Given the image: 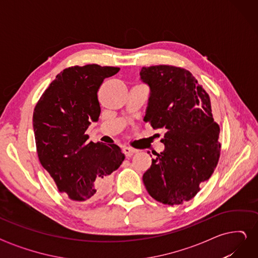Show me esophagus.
<instances>
[{"label": "esophagus", "mask_w": 258, "mask_h": 258, "mask_svg": "<svg viewBox=\"0 0 258 258\" xmlns=\"http://www.w3.org/2000/svg\"><path fill=\"white\" fill-rule=\"evenodd\" d=\"M122 152H123L124 155H126V157H130V156H132V155L137 153L135 148H131V147H128V146H124L122 148Z\"/></svg>", "instance_id": "1"}]
</instances>
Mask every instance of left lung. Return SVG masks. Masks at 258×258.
<instances>
[{
    "label": "left lung",
    "mask_w": 258,
    "mask_h": 258,
    "mask_svg": "<svg viewBox=\"0 0 258 258\" xmlns=\"http://www.w3.org/2000/svg\"><path fill=\"white\" fill-rule=\"evenodd\" d=\"M151 93L144 121L165 130V151L143 174L151 196L163 205H181L196 196L211 177L221 155L220 126L210 97L192 74L172 66L142 68Z\"/></svg>",
    "instance_id": "8db88e82"
}]
</instances>
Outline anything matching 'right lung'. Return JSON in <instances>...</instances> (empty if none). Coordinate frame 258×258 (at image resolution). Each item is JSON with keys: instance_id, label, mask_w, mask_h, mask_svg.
<instances>
[{"instance_id": "add662e5", "label": "right lung", "mask_w": 258, "mask_h": 258, "mask_svg": "<svg viewBox=\"0 0 258 258\" xmlns=\"http://www.w3.org/2000/svg\"><path fill=\"white\" fill-rule=\"evenodd\" d=\"M119 68L87 64L60 72L38 100L33 112L36 151L43 168L60 192L74 201L102 198L111 174L124 159L116 144L88 142L85 132L98 121V90Z\"/></svg>"}]
</instances>
